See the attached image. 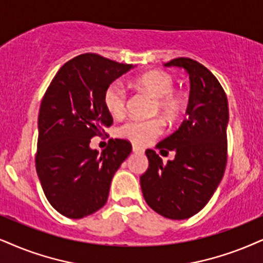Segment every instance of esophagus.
Returning a JSON list of instances; mask_svg holds the SVG:
<instances>
[{"label":"esophagus","mask_w":263,"mask_h":263,"mask_svg":"<svg viewBox=\"0 0 263 263\" xmlns=\"http://www.w3.org/2000/svg\"><path fill=\"white\" fill-rule=\"evenodd\" d=\"M132 151H134V153H138V154H142V153L144 152V149L141 148V147H138V145L134 144V145H132Z\"/></svg>","instance_id":"1"}]
</instances>
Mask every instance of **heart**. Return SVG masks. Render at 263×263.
<instances>
[{
  "label": "heart",
  "instance_id": "heart-1",
  "mask_svg": "<svg viewBox=\"0 0 263 263\" xmlns=\"http://www.w3.org/2000/svg\"><path fill=\"white\" fill-rule=\"evenodd\" d=\"M136 85L151 93L156 98V110L160 111L166 119L177 118L183 108V99L174 92L175 80L170 74L164 71H151L143 74L136 80ZM127 93L120 82H112L104 92V105L109 114L119 118L124 114ZM162 122L158 119L143 120L131 119L118 128V135L122 138L137 143L147 144L162 134Z\"/></svg>",
  "mask_w": 263,
  "mask_h": 263
}]
</instances>
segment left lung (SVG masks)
<instances>
[{
  "label": "left lung",
  "mask_w": 263,
  "mask_h": 263,
  "mask_svg": "<svg viewBox=\"0 0 263 263\" xmlns=\"http://www.w3.org/2000/svg\"><path fill=\"white\" fill-rule=\"evenodd\" d=\"M188 72L191 92L187 119L177 131L156 144L175 152L174 160L162 164L154 151L147 149L149 166L141 176L147 204L170 220H185L208 204L227 164V96L204 65L191 58H176L164 64Z\"/></svg>",
  "instance_id": "left-lung-1"
}]
</instances>
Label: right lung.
Listing matches in <instances>:
<instances>
[{"label":"right lung","mask_w":263,"mask_h":263,"mask_svg":"<svg viewBox=\"0 0 263 263\" xmlns=\"http://www.w3.org/2000/svg\"><path fill=\"white\" fill-rule=\"evenodd\" d=\"M134 68L86 53L66 62L43 96L36 171L49 204L65 217L82 218L103 208L115 172L132 151L125 139H110L101 153L89 143L112 124L105 89Z\"/></svg>","instance_id":"right-lung-1"}]
</instances>
